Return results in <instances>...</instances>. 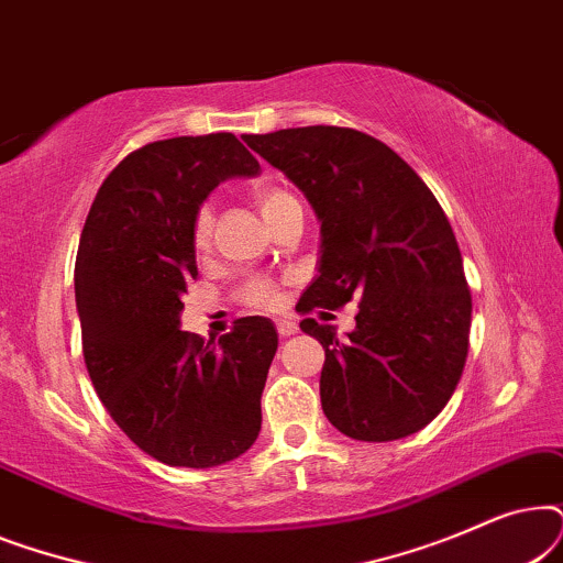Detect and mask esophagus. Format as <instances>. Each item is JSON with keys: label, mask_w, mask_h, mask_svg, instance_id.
<instances>
[{"label": "esophagus", "mask_w": 563, "mask_h": 563, "mask_svg": "<svg viewBox=\"0 0 563 563\" xmlns=\"http://www.w3.org/2000/svg\"><path fill=\"white\" fill-rule=\"evenodd\" d=\"M276 333H279L282 338H289L297 333V325L291 320H276Z\"/></svg>", "instance_id": "34e87169"}]
</instances>
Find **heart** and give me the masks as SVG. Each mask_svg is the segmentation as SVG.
Returning <instances> with one entry per match:
<instances>
[{"label":"heart","instance_id":"1","mask_svg":"<svg viewBox=\"0 0 563 563\" xmlns=\"http://www.w3.org/2000/svg\"><path fill=\"white\" fill-rule=\"evenodd\" d=\"M256 202L261 214H264L268 222L276 212L284 210V207L297 202V197L282 187H261L256 189ZM212 225L214 218L210 207H199L195 212V220H191V245H195L199 253L210 249ZM241 299L249 307H256V310H268V307H274L276 299H279V287H276V282L272 279H251L245 282Z\"/></svg>","mask_w":563,"mask_h":563}]
</instances>
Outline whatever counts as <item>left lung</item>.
Instances as JSON below:
<instances>
[{"label": "left lung", "instance_id": "obj_1", "mask_svg": "<svg viewBox=\"0 0 563 563\" xmlns=\"http://www.w3.org/2000/svg\"><path fill=\"white\" fill-rule=\"evenodd\" d=\"M305 191L320 220V276L297 310L358 299L356 330L299 328L325 349L322 412L356 441H397L428 426L464 372L472 291L451 222L389 145L353 128L312 125L245 135Z\"/></svg>", "mask_w": 563, "mask_h": 563}]
</instances>
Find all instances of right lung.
Returning <instances> with one entry per match:
<instances>
[{"instance_id":"obj_1","label":"right lung","mask_w":563,"mask_h":563,"mask_svg":"<svg viewBox=\"0 0 563 563\" xmlns=\"http://www.w3.org/2000/svg\"><path fill=\"white\" fill-rule=\"evenodd\" d=\"M258 172L233 133L148 143L112 168L84 222L74 268L84 364L122 433L161 464L220 466L258 438L274 322L241 318L218 343L179 330L197 276L195 212L222 179Z\"/></svg>"}]
</instances>
